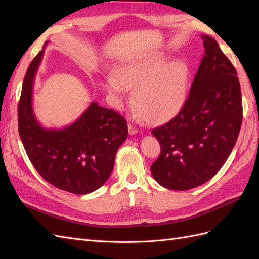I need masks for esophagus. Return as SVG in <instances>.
Returning a JSON list of instances; mask_svg holds the SVG:
<instances>
[{
  "mask_svg": "<svg viewBox=\"0 0 259 259\" xmlns=\"http://www.w3.org/2000/svg\"><path fill=\"white\" fill-rule=\"evenodd\" d=\"M128 133H130V135H136L138 133V130L134 126V125L128 124Z\"/></svg>",
  "mask_w": 259,
  "mask_h": 259,
  "instance_id": "obj_1",
  "label": "esophagus"
}]
</instances>
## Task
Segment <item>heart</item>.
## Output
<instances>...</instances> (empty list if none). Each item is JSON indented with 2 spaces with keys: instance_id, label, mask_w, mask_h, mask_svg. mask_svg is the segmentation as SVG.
<instances>
[{
  "instance_id": "1",
  "label": "heart",
  "mask_w": 259,
  "mask_h": 259,
  "mask_svg": "<svg viewBox=\"0 0 259 259\" xmlns=\"http://www.w3.org/2000/svg\"><path fill=\"white\" fill-rule=\"evenodd\" d=\"M107 89L122 100L127 89L134 105L147 120L161 123L174 117L184 107L188 95V67L162 54L140 55L122 64L107 77Z\"/></svg>"
}]
</instances>
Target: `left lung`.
I'll return each mask as SVG.
<instances>
[{
	"mask_svg": "<svg viewBox=\"0 0 259 259\" xmlns=\"http://www.w3.org/2000/svg\"><path fill=\"white\" fill-rule=\"evenodd\" d=\"M189 96L179 113L151 131L161 145L152 165L155 182L171 190H189L215 176L236 145L242 124L237 71L208 35Z\"/></svg>",
	"mask_w": 259,
	"mask_h": 259,
	"instance_id": "8db88e82",
	"label": "left lung"
}]
</instances>
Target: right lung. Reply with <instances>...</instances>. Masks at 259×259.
I'll return each instance as SVG.
<instances>
[{
	"instance_id": "add662e5",
	"label": "right lung",
	"mask_w": 259,
	"mask_h": 259,
	"mask_svg": "<svg viewBox=\"0 0 259 259\" xmlns=\"http://www.w3.org/2000/svg\"><path fill=\"white\" fill-rule=\"evenodd\" d=\"M43 55L44 50L31 61L23 80L18 105L21 142L46 182L74 194H88L111 175L117 149L128 135L127 124L117 112L93 101L79 119L66 127L42 126L33 111L32 94Z\"/></svg>"
}]
</instances>
